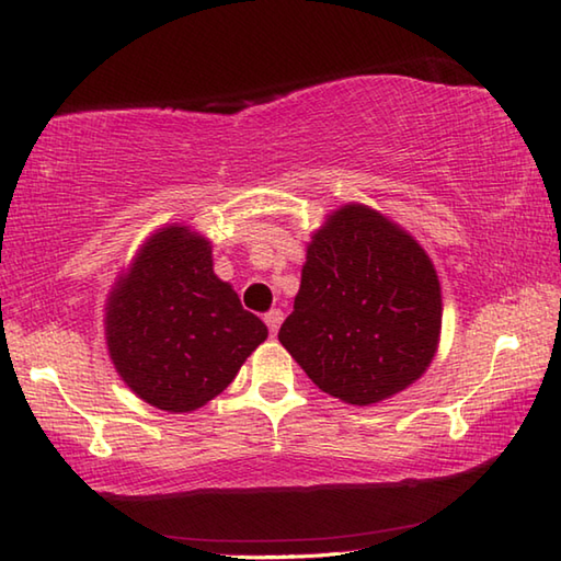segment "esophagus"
Returning a JSON list of instances; mask_svg holds the SVG:
<instances>
[{
    "label": "esophagus",
    "mask_w": 561,
    "mask_h": 561,
    "mask_svg": "<svg viewBox=\"0 0 561 561\" xmlns=\"http://www.w3.org/2000/svg\"><path fill=\"white\" fill-rule=\"evenodd\" d=\"M282 319H284V316H282V311H279V309H270L267 313H264V323H267V329H270V333H272V335L279 331V323H282Z\"/></svg>",
    "instance_id": "34e87169"
}]
</instances>
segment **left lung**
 <instances>
[{
  "label": "left lung",
  "instance_id": "obj_1",
  "mask_svg": "<svg viewBox=\"0 0 561 561\" xmlns=\"http://www.w3.org/2000/svg\"><path fill=\"white\" fill-rule=\"evenodd\" d=\"M442 287L410 232L360 203L313 232L279 343L319 390L348 404L402 392L434 360Z\"/></svg>",
  "mask_w": 561,
  "mask_h": 561
}]
</instances>
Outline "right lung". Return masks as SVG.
<instances>
[{"instance_id":"1","label":"right lung","mask_w":561,"mask_h":561,"mask_svg":"<svg viewBox=\"0 0 561 561\" xmlns=\"http://www.w3.org/2000/svg\"><path fill=\"white\" fill-rule=\"evenodd\" d=\"M210 242L186 226L157 230L115 282L105 339L119 378L167 412H193L236 380L267 339L213 272Z\"/></svg>"}]
</instances>
